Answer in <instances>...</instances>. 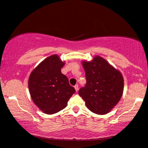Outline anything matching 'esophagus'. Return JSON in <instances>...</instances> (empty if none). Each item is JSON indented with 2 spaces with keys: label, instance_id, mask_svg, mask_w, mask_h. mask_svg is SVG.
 <instances>
[{
  "label": "esophagus",
  "instance_id": "34e87169",
  "mask_svg": "<svg viewBox=\"0 0 148 148\" xmlns=\"http://www.w3.org/2000/svg\"><path fill=\"white\" fill-rule=\"evenodd\" d=\"M74 88H75L76 91L78 92V84H76V85L74 86Z\"/></svg>",
  "mask_w": 148,
  "mask_h": 148
}]
</instances>
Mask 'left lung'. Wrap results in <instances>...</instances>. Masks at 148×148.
<instances>
[{"instance_id":"8db88e82","label":"left lung","mask_w":148,"mask_h":148,"mask_svg":"<svg viewBox=\"0 0 148 148\" xmlns=\"http://www.w3.org/2000/svg\"><path fill=\"white\" fill-rule=\"evenodd\" d=\"M86 83L78 93L86 106L95 114H108L119 103L123 95L124 80L119 70L106 60L95 56L90 62H82Z\"/></svg>"}]
</instances>
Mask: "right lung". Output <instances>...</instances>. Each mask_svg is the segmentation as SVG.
<instances>
[{
	"instance_id": "1",
	"label": "right lung",
	"mask_w": 148,
	"mask_h": 148,
	"mask_svg": "<svg viewBox=\"0 0 148 148\" xmlns=\"http://www.w3.org/2000/svg\"><path fill=\"white\" fill-rule=\"evenodd\" d=\"M65 63L57 55L43 60L29 75L28 88L37 107L47 114L64 109L75 92L68 78L61 72Z\"/></svg>"
}]
</instances>
